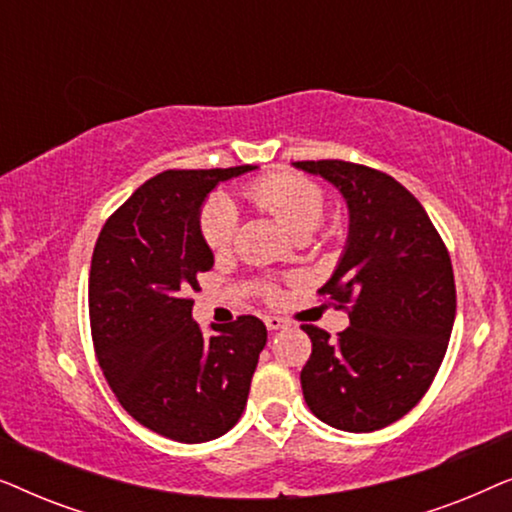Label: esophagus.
Here are the masks:
<instances>
[{"mask_svg":"<svg viewBox=\"0 0 512 512\" xmlns=\"http://www.w3.org/2000/svg\"><path fill=\"white\" fill-rule=\"evenodd\" d=\"M265 326H268V331H279L286 326V321L282 317H265Z\"/></svg>","mask_w":512,"mask_h":512,"instance_id":"34e87169","label":"esophagus"}]
</instances>
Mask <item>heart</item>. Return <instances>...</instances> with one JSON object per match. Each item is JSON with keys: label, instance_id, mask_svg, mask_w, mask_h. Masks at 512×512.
I'll use <instances>...</instances> for the list:
<instances>
[{"label": "heart", "instance_id": "1", "mask_svg": "<svg viewBox=\"0 0 512 512\" xmlns=\"http://www.w3.org/2000/svg\"><path fill=\"white\" fill-rule=\"evenodd\" d=\"M249 200L268 212L296 240L319 228L326 214V193L317 181L277 172L247 186ZM237 230V209L226 195H212L200 212V235L212 251H226ZM272 293V286H265Z\"/></svg>", "mask_w": 512, "mask_h": 512}]
</instances>
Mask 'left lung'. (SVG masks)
Instances as JSON below:
<instances>
[{"mask_svg":"<svg viewBox=\"0 0 512 512\" xmlns=\"http://www.w3.org/2000/svg\"><path fill=\"white\" fill-rule=\"evenodd\" d=\"M342 193L349 235L319 293L349 307L338 340L305 324L312 354L300 370L307 408L340 431L370 433L415 408L450 342L457 289L452 261L408 188L373 167L300 160Z\"/></svg>","mask_w":512,"mask_h":512,"instance_id":"1","label":"left lung"}]
</instances>
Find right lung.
<instances>
[{"instance_id":"right-lung-1","label":"right lung","mask_w":512,"mask_h":512,"mask_svg":"<svg viewBox=\"0 0 512 512\" xmlns=\"http://www.w3.org/2000/svg\"><path fill=\"white\" fill-rule=\"evenodd\" d=\"M256 170H167L109 216L88 279L90 331L118 403L177 443H207L233 429L247 405L268 331L244 314L202 335L191 291L212 270L200 209L221 181Z\"/></svg>"}]
</instances>
